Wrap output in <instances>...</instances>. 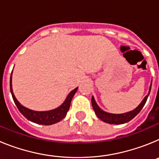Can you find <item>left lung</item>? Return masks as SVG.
<instances>
[{
	"label": "left lung",
	"instance_id": "obj_1",
	"mask_svg": "<svg viewBox=\"0 0 159 159\" xmlns=\"http://www.w3.org/2000/svg\"><path fill=\"white\" fill-rule=\"evenodd\" d=\"M151 84H152V82H151ZM151 87H150L148 95L143 99V100L142 101L141 103H140L135 109H134V110L131 111L127 112V113L111 114L104 111L102 110V109L97 105L96 102H95L93 96L92 97V107H93L94 111H95V113L97 116V117L99 118L102 121L105 122V123H110V124H123V123H127V122L130 121V120H131L132 119H134V118L137 116L138 114L139 113L140 111L143 109V107H144V105H145L146 102H147L148 95L149 94H150V92H151Z\"/></svg>",
	"mask_w": 159,
	"mask_h": 159
}]
</instances>
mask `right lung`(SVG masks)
Segmentation results:
<instances>
[{
    "mask_svg": "<svg viewBox=\"0 0 159 159\" xmlns=\"http://www.w3.org/2000/svg\"><path fill=\"white\" fill-rule=\"evenodd\" d=\"M78 88H75L72 90L68 95H67V98L63 102L62 104L58 107L56 109L50 111H36L30 110L29 108L25 107L23 105H21L18 102L17 99H16V97L14 95L13 92H12V73H11L10 76V92L12 94V99H13L14 102L16 106L17 107L18 110L20 112L25 116V118L31 122L37 124L41 125H52L54 123H57L60 122V120H62L67 115V112L68 111L71 105V99H72L73 96L76 92Z\"/></svg>",
    "mask_w": 159,
    "mask_h": 159,
    "instance_id": "1",
    "label": "right lung"
}]
</instances>
